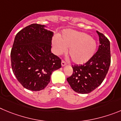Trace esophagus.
<instances>
[{
	"label": "esophagus",
	"mask_w": 121,
	"mask_h": 121,
	"mask_svg": "<svg viewBox=\"0 0 121 121\" xmlns=\"http://www.w3.org/2000/svg\"><path fill=\"white\" fill-rule=\"evenodd\" d=\"M65 65H66V62L64 60H62L61 61V66H65Z\"/></svg>",
	"instance_id": "esophagus-1"
}]
</instances>
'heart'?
Segmentation results:
<instances>
[{"label":"heart","mask_w":121,"mask_h":121,"mask_svg":"<svg viewBox=\"0 0 121 121\" xmlns=\"http://www.w3.org/2000/svg\"><path fill=\"white\" fill-rule=\"evenodd\" d=\"M55 52L60 55L67 49L71 60L77 65L83 64L91 58L96 49V42L87 34L73 30H66L59 38L52 41Z\"/></svg>","instance_id":"1"}]
</instances>
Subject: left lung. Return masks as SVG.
I'll return each instance as SVG.
<instances>
[{
	"instance_id": "obj_1",
	"label": "left lung",
	"mask_w": 121,
	"mask_h": 121,
	"mask_svg": "<svg viewBox=\"0 0 121 121\" xmlns=\"http://www.w3.org/2000/svg\"><path fill=\"white\" fill-rule=\"evenodd\" d=\"M99 37L97 52L84 65H72L73 73L67 78L72 89L85 94L92 92L104 81L111 63L110 46L108 39L96 31Z\"/></svg>"
}]
</instances>
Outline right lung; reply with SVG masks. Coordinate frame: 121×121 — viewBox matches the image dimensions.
<instances>
[{
  "label": "right lung",
  "instance_id": "right-lung-1",
  "mask_svg": "<svg viewBox=\"0 0 121 121\" xmlns=\"http://www.w3.org/2000/svg\"><path fill=\"white\" fill-rule=\"evenodd\" d=\"M53 35L44 25L37 23L25 27L16 35L11 51L12 69L26 89H44L52 73L61 67V60L51 51Z\"/></svg>",
  "mask_w": 121,
  "mask_h": 121
}]
</instances>
